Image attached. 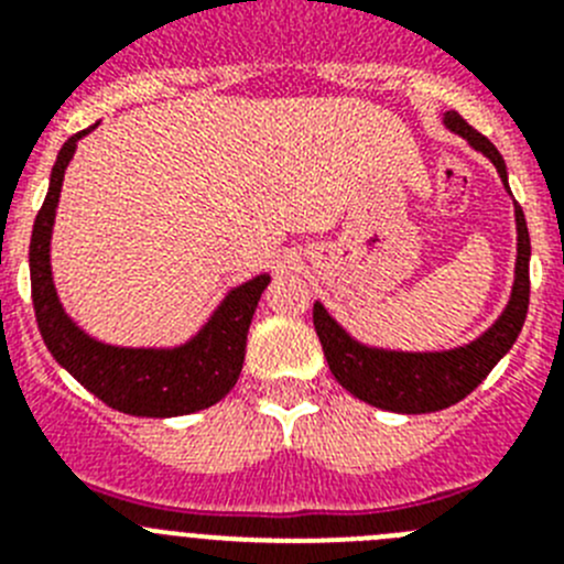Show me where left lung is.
I'll return each mask as SVG.
<instances>
[{"label":"left lung","instance_id":"8db88e82","mask_svg":"<svg viewBox=\"0 0 564 564\" xmlns=\"http://www.w3.org/2000/svg\"><path fill=\"white\" fill-rule=\"evenodd\" d=\"M446 127L463 134L475 149H480L488 161L495 163L508 188L506 163H502V154L497 152L495 143L488 141L486 134L477 132L475 127H468L457 112H446ZM514 214L517 276L511 302H508L506 313L497 318V325L466 347H457L449 352L370 350V347L352 341L318 302L313 305V327H316L322 350L330 364V372L344 390L372 403V406H381V410L421 415V412L446 410L452 403L463 401L488 372L495 370V364L511 350V344L520 336L528 313V293H531V279H528L531 239H528L522 208L514 206Z\"/></svg>","mask_w":564,"mask_h":564}]
</instances>
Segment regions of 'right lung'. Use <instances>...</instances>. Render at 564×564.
<instances>
[{
	"label": "right lung",
	"mask_w": 564,
	"mask_h": 564,
	"mask_svg": "<svg viewBox=\"0 0 564 564\" xmlns=\"http://www.w3.org/2000/svg\"><path fill=\"white\" fill-rule=\"evenodd\" d=\"M96 129V127H89ZM62 147L50 174V188L30 237V291L47 350L82 387L107 406L138 417H174L206 410L237 383L246 361L248 327L271 276H257L234 288L197 336L174 350H129L89 338L64 313L50 276V234L56 220L64 169L84 134Z\"/></svg>",
	"instance_id": "add662e5"
}]
</instances>
